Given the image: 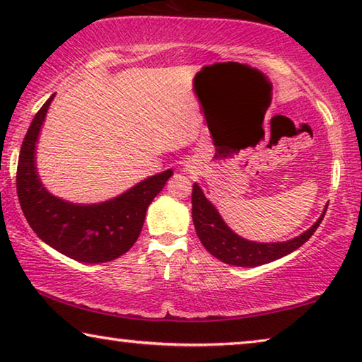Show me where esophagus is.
I'll return each instance as SVG.
<instances>
[{"mask_svg":"<svg viewBox=\"0 0 362 362\" xmlns=\"http://www.w3.org/2000/svg\"><path fill=\"white\" fill-rule=\"evenodd\" d=\"M183 173H187V174H193L194 173V166H193V164H187V166L185 168H183Z\"/></svg>","mask_w":362,"mask_h":362,"instance_id":"obj_1","label":"esophagus"}]
</instances>
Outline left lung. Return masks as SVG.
Instances as JSON below:
<instances>
[{
    "instance_id": "left-lung-1",
    "label": "left lung",
    "mask_w": 362,
    "mask_h": 362,
    "mask_svg": "<svg viewBox=\"0 0 362 362\" xmlns=\"http://www.w3.org/2000/svg\"><path fill=\"white\" fill-rule=\"evenodd\" d=\"M192 206L194 230L201 244H203L216 259L222 260L223 263L247 268L265 265V263L278 260L281 257H284L298 249L302 244L310 240L311 235H313L317 226L322 222L324 214L327 211L326 206L320 218H317L308 230L303 231L302 235L292 238L289 241L257 243L249 241L246 238L236 235V233L223 222V218L216 209V206L206 198L203 189L199 188L198 183L193 185Z\"/></svg>"
}]
</instances>
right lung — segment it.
<instances>
[{"label":"right lung","instance_id":"obj_1","mask_svg":"<svg viewBox=\"0 0 362 362\" xmlns=\"http://www.w3.org/2000/svg\"><path fill=\"white\" fill-rule=\"evenodd\" d=\"M54 95L35 115L21 148L17 194L22 212L40 240L60 254L84 263L112 262L137 241L146 209L173 169L146 177L103 203L76 204L49 193L36 169V144Z\"/></svg>","mask_w":362,"mask_h":362}]
</instances>
